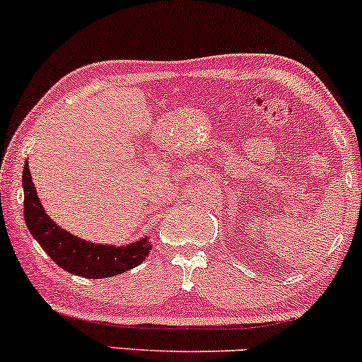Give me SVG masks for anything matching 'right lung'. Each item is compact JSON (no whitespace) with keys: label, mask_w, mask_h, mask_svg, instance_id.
I'll use <instances>...</instances> for the list:
<instances>
[{"label":"right lung","mask_w":362,"mask_h":362,"mask_svg":"<svg viewBox=\"0 0 362 362\" xmlns=\"http://www.w3.org/2000/svg\"><path fill=\"white\" fill-rule=\"evenodd\" d=\"M22 182L25 192L23 213L28 231L44 248V252L69 274L88 277V279L117 276L139 265L151 250V245L146 238L124 247H112V245L88 243L78 236H73L57 226L44 213L35 187L32 184L28 165L23 167Z\"/></svg>","instance_id":"1"}]
</instances>
